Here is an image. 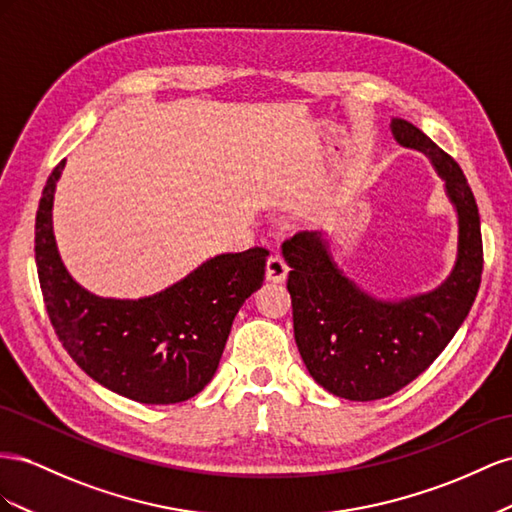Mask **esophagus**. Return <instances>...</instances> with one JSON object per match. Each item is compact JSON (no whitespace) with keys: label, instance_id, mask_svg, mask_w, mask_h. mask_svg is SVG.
I'll return each instance as SVG.
<instances>
[{"label":"esophagus","instance_id":"34e87169","mask_svg":"<svg viewBox=\"0 0 512 512\" xmlns=\"http://www.w3.org/2000/svg\"><path fill=\"white\" fill-rule=\"evenodd\" d=\"M289 268L285 264V259L281 255H270L266 261V279L272 283H281L285 281Z\"/></svg>","mask_w":512,"mask_h":512}]
</instances>
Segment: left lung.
Segmentation results:
<instances>
[{
    "mask_svg": "<svg viewBox=\"0 0 512 512\" xmlns=\"http://www.w3.org/2000/svg\"><path fill=\"white\" fill-rule=\"evenodd\" d=\"M390 130L403 148L431 158L457 208V261L448 279L429 294L377 300L337 268L319 231L283 242L298 352L319 386L349 401L390 397L427 371L470 313L483 274L478 206L461 167L414 124L394 118Z\"/></svg>",
    "mask_w": 512,
    "mask_h": 512,
    "instance_id": "obj_1",
    "label": "left lung"
}]
</instances>
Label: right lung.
<instances>
[{
  "label": "right lung",
  "mask_w": 512,
  "mask_h": 512,
  "mask_svg": "<svg viewBox=\"0 0 512 512\" xmlns=\"http://www.w3.org/2000/svg\"><path fill=\"white\" fill-rule=\"evenodd\" d=\"M66 160L53 169L36 212V268L57 339L94 382L152 405L195 397L214 377L233 317L264 283L261 246L208 259L186 279L139 300L100 298L66 272L51 208Z\"/></svg>",
  "instance_id": "add662e5"
}]
</instances>
